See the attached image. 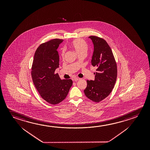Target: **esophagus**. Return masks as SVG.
Instances as JSON below:
<instances>
[{"mask_svg":"<svg viewBox=\"0 0 150 150\" xmlns=\"http://www.w3.org/2000/svg\"><path fill=\"white\" fill-rule=\"evenodd\" d=\"M80 79H81L80 78L75 77H74V79H73V80H74V81H79V80Z\"/></svg>","mask_w":150,"mask_h":150,"instance_id":"34e87169","label":"esophagus"}]
</instances>
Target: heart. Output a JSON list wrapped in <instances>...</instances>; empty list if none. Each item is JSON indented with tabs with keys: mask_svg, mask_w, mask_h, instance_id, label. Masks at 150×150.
I'll return each instance as SVG.
<instances>
[{
	"mask_svg": "<svg viewBox=\"0 0 150 150\" xmlns=\"http://www.w3.org/2000/svg\"><path fill=\"white\" fill-rule=\"evenodd\" d=\"M70 46L76 51L77 54H81V53H86L88 50V45L87 42L81 39H76L74 40L70 43ZM65 50L62 49L61 57H64Z\"/></svg>",
	"mask_w": 150,
	"mask_h": 150,
	"instance_id": "b5f03b06",
	"label": "heart"
}]
</instances>
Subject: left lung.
Wrapping results in <instances>:
<instances>
[{"instance_id": "8db88e82", "label": "left lung", "mask_w": 150, "mask_h": 150, "mask_svg": "<svg viewBox=\"0 0 150 150\" xmlns=\"http://www.w3.org/2000/svg\"><path fill=\"white\" fill-rule=\"evenodd\" d=\"M93 42L94 50L91 64L97 67L94 81H87L84 93L88 98L99 103L112 91L117 77V67L110 47L105 40L95 35L89 37Z\"/></svg>"}]
</instances>
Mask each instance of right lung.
Returning <instances> with one entry per match:
<instances>
[{
  "instance_id": "1",
  "label": "right lung",
  "mask_w": 150,
  "mask_h": 150,
  "mask_svg": "<svg viewBox=\"0 0 150 150\" xmlns=\"http://www.w3.org/2000/svg\"><path fill=\"white\" fill-rule=\"evenodd\" d=\"M63 40L54 39L40 45L35 52L31 68L32 81L44 100L52 105L67 97L73 84L71 79H61L55 73L59 67L57 48Z\"/></svg>"
}]
</instances>
